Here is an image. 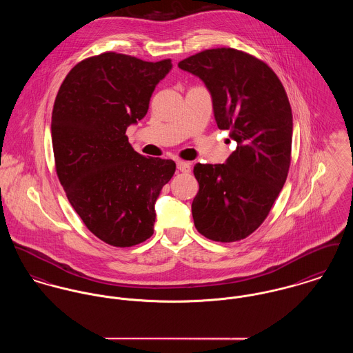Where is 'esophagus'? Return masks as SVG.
Returning <instances> with one entry per match:
<instances>
[{
	"instance_id": "1",
	"label": "esophagus",
	"mask_w": 353,
	"mask_h": 353,
	"mask_svg": "<svg viewBox=\"0 0 353 353\" xmlns=\"http://www.w3.org/2000/svg\"><path fill=\"white\" fill-rule=\"evenodd\" d=\"M176 167L181 172H185V174H189L192 171V165L189 161H176Z\"/></svg>"
}]
</instances>
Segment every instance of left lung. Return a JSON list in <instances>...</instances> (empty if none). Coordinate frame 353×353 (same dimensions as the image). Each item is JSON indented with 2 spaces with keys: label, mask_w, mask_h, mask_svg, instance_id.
<instances>
[{
  "label": "left lung",
  "mask_w": 353,
  "mask_h": 353,
  "mask_svg": "<svg viewBox=\"0 0 353 353\" xmlns=\"http://www.w3.org/2000/svg\"><path fill=\"white\" fill-rule=\"evenodd\" d=\"M203 81L217 127L237 143L225 164H195L199 183L192 203L196 230L232 243L248 237L268 216L291 161L292 113L278 75L234 48H212L178 63Z\"/></svg>",
  "instance_id": "obj_1"
}]
</instances>
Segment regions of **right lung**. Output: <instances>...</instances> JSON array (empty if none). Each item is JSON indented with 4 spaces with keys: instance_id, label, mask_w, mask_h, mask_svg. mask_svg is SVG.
<instances>
[{
    "instance_id": "add662e5",
    "label": "right lung",
    "mask_w": 353,
    "mask_h": 353,
    "mask_svg": "<svg viewBox=\"0 0 353 353\" xmlns=\"http://www.w3.org/2000/svg\"><path fill=\"white\" fill-rule=\"evenodd\" d=\"M171 59L145 62L103 52L75 64L55 98L51 134L55 168L86 228L113 247H132L154 234L155 202L175 163L145 158L129 144Z\"/></svg>"
}]
</instances>
